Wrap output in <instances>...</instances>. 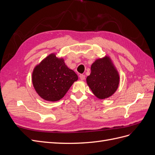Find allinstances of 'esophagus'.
<instances>
[{
  "instance_id": "esophagus-1",
  "label": "esophagus",
  "mask_w": 155,
  "mask_h": 155,
  "mask_svg": "<svg viewBox=\"0 0 155 155\" xmlns=\"http://www.w3.org/2000/svg\"><path fill=\"white\" fill-rule=\"evenodd\" d=\"M79 78H80L81 80H84V79H85V75H83V74H81L80 76H79Z\"/></svg>"
}]
</instances>
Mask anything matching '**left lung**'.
I'll list each match as a JSON object with an SVG mask.
<instances>
[{
    "label": "left lung",
    "instance_id": "8db88e82",
    "mask_svg": "<svg viewBox=\"0 0 155 155\" xmlns=\"http://www.w3.org/2000/svg\"><path fill=\"white\" fill-rule=\"evenodd\" d=\"M91 69L86 81L94 96L104 100L113 95L119 87L120 75L109 56L95 60Z\"/></svg>",
    "mask_w": 155,
    "mask_h": 155
}]
</instances>
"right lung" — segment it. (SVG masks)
I'll list each match as a JSON object with an SVG mask.
<instances>
[{
    "instance_id": "right-lung-1",
    "label": "right lung",
    "mask_w": 155,
    "mask_h": 155,
    "mask_svg": "<svg viewBox=\"0 0 155 155\" xmlns=\"http://www.w3.org/2000/svg\"><path fill=\"white\" fill-rule=\"evenodd\" d=\"M78 79L63 58L55 53L49 54L34 67L31 80L36 92L46 101H57L63 98L73 83Z\"/></svg>"
}]
</instances>
